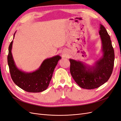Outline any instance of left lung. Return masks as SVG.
I'll return each mask as SVG.
<instances>
[{
  "label": "left lung",
  "mask_w": 121,
  "mask_h": 121,
  "mask_svg": "<svg viewBox=\"0 0 121 121\" xmlns=\"http://www.w3.org/2000/svg\"><path fill=\"white\" fill-rule=\"evenodd\" d=\"M102 43L103 56L92 67L82 62L69 59L70 72L73 78L84 89L96 88L107 82L112 74L114 65L115 53L110 36L103 25L99 31Z\"/></svg>",
  "instance_id": "1"
}]
</instances>
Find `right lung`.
Returning <instances> with one entry per match:
<instances>
[{
	"label": "right lung",
	"instance_id": "right-lung-1",
	"mask_svg": "<svg viewBox=\"0 0 121 121\" xmlns=\"http://www.w3.org/2000/svg\"><path fill=\"white\" fill-rule=\"evenodd\" d=\"M13 35V38L14 37ZM13 41L9 47L8 63L11 77L21 89L29 92L37 93L45 90L52 78L54 69L61 57L54 56L44 60L39 68L32 73L22 71L16 67L12 53Z\"/></svg>",
	"mask_w": 121,
	"mask_h": 121
}]
</instances>
